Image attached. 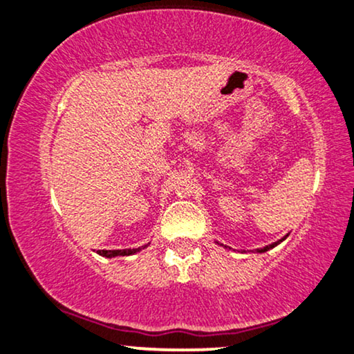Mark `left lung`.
<instances>
[{"mask_svg": "<svg viewBox=\"0 0 354 354\" xmlns=\"http://www.w3.org/2000/svg\"><path fill=\"white\" fill-rule=\"evenodd\" d=\"M286 236H288V235H286ZM286 236H284V239H281V240H277V241H274V243H271V245H266V247H265V248H258V250H257V252H258V253H265V252H268V250L274 248V247H276V245H279V243H281V241H283V240H286ZM222 247H223V245H222ZM225 248H227V247H225Z\"/></svg>", "mask_w": 354, "mask_h": 354, "instance_id": "obj_1", "label": "left lung"}]
</instances>
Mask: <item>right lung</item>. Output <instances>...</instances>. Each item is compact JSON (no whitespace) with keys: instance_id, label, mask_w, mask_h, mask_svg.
I'll return each instance as SVG.
<instances>
[{"instance_id":"add662e5","label":"right lung","mask_w":354,"mask_h":354,"mask_svg":"<svg viewBox=\"0 0 354 354\" xmlns=\"http://www.w3.org/2000/svg\"><path fill=\"white\" fill-rule=\"evenodd\" d=\"M147 245L144 247H138V248H127V250H97V254L106 258H114V257H129V254H133L140 250H144Z\"/></svg>"}]
</instances>
